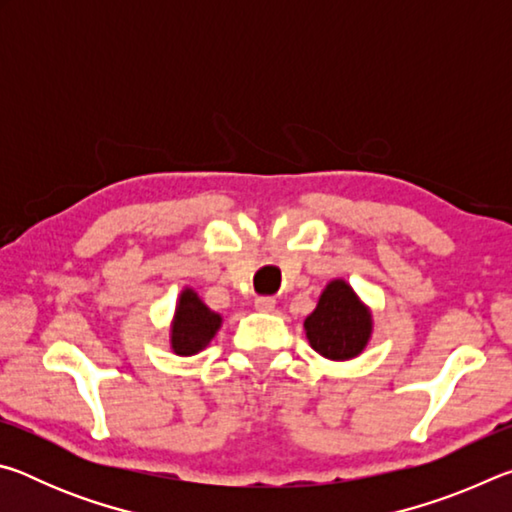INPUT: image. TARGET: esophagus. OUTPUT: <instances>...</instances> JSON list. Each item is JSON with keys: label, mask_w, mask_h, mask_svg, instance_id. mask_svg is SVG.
Listing matches in <instances>:
<instances>
[{"label": "esophagus", "mask_w": 512, "mask_h": 512, "mask_svg": "<svg viewBox=\"0 0 512 512\" xmlns=\"http://www.w3.org/2000/svg\"><path fill=\"white\" fill-rule=\"evenodd\" d=\"M255 309L257 311H273L275 300L273 298H255Z\"/></svg>", "instance_id": "34e87169"}]
</instances>
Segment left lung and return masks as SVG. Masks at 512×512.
<instances>
[{
	"label": "left lung",
	"mask_w": 512,
	"mask_h": 512,
	"mask_svg": "<svg viewBox=\"0 0 512 512\" xmlns=\"http://www.w3.org/2000/svg\"><path fill=\"white\" fill-rule=\"evenodd\" d=\"M309 345L320 357L348 361L359 357L370 341L372 316L345 280H332L318 305L305 318Z\"/></svg>",
	"instance_id": "1"
}]
</instances>
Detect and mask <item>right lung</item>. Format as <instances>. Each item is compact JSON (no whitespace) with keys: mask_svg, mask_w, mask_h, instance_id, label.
Masks as SVG:
<instances>
[{"mask_svg":"<svg viewBox=\"0 0 512 512\" xmlns=\"http://www.w3.org/2000/svg\"><path fill=\"white\" fill-rule=\"evenodd\" d=\"M219 327L221 316L207 307L194 289H185L180 293L171 323V350L178 357H192L214 339Z\"/></svg>","mask_w":512,"mask_h":512,"instance_id":"1","label":"right lung"}]
</instances>
